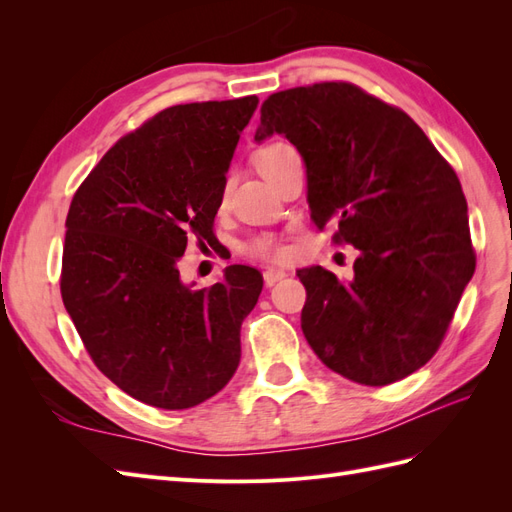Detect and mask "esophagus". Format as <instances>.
Here are the masks:
<instances>
[{
  "label": "esophagus",
  "instance_id": "34e87169",
  "mask_svg": "<svg viewBox=\"0 0 512 512\" xmlns=\"http://www.w3.org/2000/svg\"><path fill=\"white\" fill-rule=\"evenodd\" d=\"M262 277H265V284H267V286H273L275 282L284 280L286 271H282V269H267L265 273H262Z\"/></svg>",
  "mask_w": 512,
  "mask_h": 512
}]
</instances>
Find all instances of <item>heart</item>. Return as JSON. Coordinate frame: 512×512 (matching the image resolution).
Segmentation results:
<instances>
[{"label": "heart", "instance_id": "b5f03b06", "mask_svg": "<svg viewBox=\"0 0 512 512\" xmlns=\"http://www.w3.org/2000/svg\"><path fill=\"white\" fill-rule=\"evenodd\" d=\"M292 147L286 143H269L262 145L256 153H254V164L260 170V175L269 179L273 170L280 166V162L284 160L286 153ZM241 252L250 258L256 260H267V262H275V260H286L290 256L288 245L284 243V239H280L277 235H271V232H262V235L252 237L250 241H245L241 245Z\"/></svg>", "mask_w": 512, "mask_h": 512}]
</instances>
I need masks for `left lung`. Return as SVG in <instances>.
Here are the masks:
<instances>
[{
  "label": "left lung",
  "mask_w": 512,
  "mask_h": 512,
  "mask_svg": "<svg viewBox=\"0 0 512 512\" xmlns=\"http://www.w3.org/2000/svg\"><path fill=\"white\" fill-rule=\"evenodd\" d=\"M284 134L307 166L309 218L361 256L352 282L297 271L301 329L329 369L384 386L438 352L476 267L459 177L401 108L346 81L271 94L258 141Z\"/></svg>",
  "instance_id": "obj_1"
}]
</instances>
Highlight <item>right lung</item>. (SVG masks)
Wrapping results in <instances>:
<instances>
[{"label": "right lung", "instance_id": "obj_1", "mask_svg": "<svg viewBox=\"0 0 512 512\" xmlns=\"http://www.w3.org/2000/svg\"><path fill=\"white\" fill-rule=\"evenodd\" d=\"M256 104L164 108L104 153L70 203L61 299L94 365L153 408L198 406L239 367L260 271L230 265L192 290L177 265L192 241L215 243L226 170Z\"/></svg>", "mask_w": 512, "mask_h": 512}]
</instances>
